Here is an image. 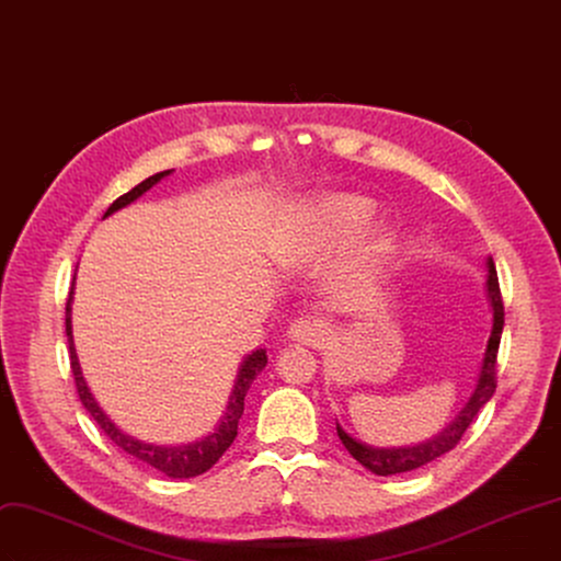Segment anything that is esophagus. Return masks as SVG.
I'll use <instances>...</instances> for the list:
<instances>
[{
  "mask_svg": "<svg viewBox=\"0 0 561 561\" xmlns=\"http://www.w3.org/2000/svg\"><path fill=\"white\" fill-rule=\"evenodd\" d=\"M323 335H325V323L314 317H305V319H298L288 325V340L305 344V346L317 344Z\"/></svg>",
  "mask_w": 561,
  "mask_h": 561,
  "instance_id": "obj_1",
  "label": "esophagus"
}]
</instances>
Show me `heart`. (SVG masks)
Listing matches in <instances>:
<instances>
[{
  "label": "heart",
  "mask_w": 561,
  "mask_h": 561,
  "mask_svg": "<svg viewBox=\"0 0 561 561\" xmlns=\"http://www.w3.org/2000/svg\"><path fill=\"white\" fill-rule=\"evenodd\" d=\"M371 217L375 205L363 196H325L300 207L279 228L270 242V256L282 267L309 265L355 238ZM390 252L392 238L386 228H369L354 242L351 265L356 270H375L388 261Z\"/></svg>",
  "instance_id": "obj_1"
}]
</instances>
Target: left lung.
<instances>
[{"label":"left lung","instance_id":"left-lung-1","mask_svg":"<svg viewBox=\"0 0 561 561\" xmlns=\"http://www.w3.org/2000/svg\"><path fill=\"white\" fill-rule=\"evenodd\" d=\"M485 291L492 309V333L485 346V356L481 365V375L479 383H476V390L471 392L469 402L465 409L455 416L453 423H448L437 437H432L423 444L416 446H404V448H375L367 446L358 439L351 437L348 432L337 423V437L346 446V450L354 455V458L377 476H392V473H404L411 469H419L423 465H430L432 460L442 458L448 450L458 446L462 439V434L467 427L473 423V419L479 416V411L490 402L496 388V351H500L502 342V330H504V302H502V291H500V279H496V270L494 261L488 259V282H485Z\"/></svg>","mask_w":561,"mask_h":561}]
</instances>
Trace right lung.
Listing matches in <instances>:
<instances>
[{
  "instance_id": "add662e5",
  "label": "right lung",
  "mask_w": 561,
  "mask_h": 561,
  "mask_svg": "<svg viewBox=\"0 0 561 561\" xmlns=\"http://www.w3.org/2000/svg\"><path fill=\"white\" fill-rule=\"evenodd\" d=\"M165 175H171V171H161L157 175H150L148 180H142L140 184H136L131 192H127L124 196H119L108 210L106 215H103V219H106L108 215L122 210V207H127L129 203H134L136 198H140L145 192L152 190V186L163 180ZM76 279V277H73ZM71 300H73V288L69 294V300H67V337H69V358H71V371H73V379H76V390H78V398L82 402V407H85L90 411V416L96 421V425L106 432V437L113 439L115 446H119L124 453H129L131 458L145 462L154 467L157 471L165 473L169 479H194V476H201L205 473L207 469H210L221 455L226 453V448L233 444V439L238 437V421L242 416L244 411V396L249 386H252V381L259 377V371L265 367L267 363V356H265V348H256L249 354L242 365H240V371H238V379H236V386H233V392L231 398H228V404H226V413L221 416L219 425L215 432L207 434V437L194 442V444H184V446H154V444H145L140 439H134L131 434L122 432L106 413H103V409L96 404L94 396L90 392L88 383H85V377H82L80 371V363H78V356H76V346H73V333H71Z\"/></svg>"
}]
</instances>
